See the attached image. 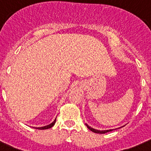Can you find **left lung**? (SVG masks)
Instances as JSON below:
<instances>
[{"instance_id": "obj_1", "label": "left lung", "mask_w": 151, "mask_h": 151, "mask_svg": "<svg viewBox=\"0 0 151 151\" xmlns=\"http://www.w3.org/2000/svg\"><path fill=\"white\" fill-rule=\"evenodd\" d=\"M85 125H86L88 129H90L91 132H93L94 133H98V134H105V133L109 132H111V131L113 130V129H107V130H97V129H93V128H91V126H89L88 124H85ZM122 127H123V126H122Z\"/></svg>"}]
</instances>
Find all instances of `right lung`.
I'll list each match as a JSON object with an SVG mask.
<instances>
[{
    "instance_id": "1",
    "label": "right lung",
    "mask_w": 151,
    "mask_h": 151,
    "mask_svg": "<svg viewBox=\"0 0 151 151\" xmlns=\"http://www.w3.org/2000/svg\"><path fill=\"white\" fill-rule=\"evenodd\" d=\"M56 119H57V118L55 119L54 120V122H51L50 124H49V125H45V126H43V127H38V128H35V129H41V130H43V129H50V128H52L53 126L54 125V124H55L56 122Z\"/></svg>"
}]
</instances>
